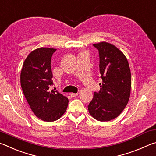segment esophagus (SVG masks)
I'll return each instance as SVG.
<instances>
[{"mask_svg": "<svg viewBox=\"0 0 156 156\" xmlns=\"http://www.w3.org/2000/svg\"><path fill=\"white\" fill-rule=\"evenodd\" d=\"M70 95L72 97H76L78 95V93H73V92H71V93H70Z\"/></svg>", "mask_w": 156, "mask_h": 156, "instance_id": "1", "label": "esophagus"}]
</instances>
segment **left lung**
<instances>
[{
	"label": "left lung",
	"instance_id": "left-lung-1",
	"mask_svg": "<svg viewBox=\"0 0 156 156\" xmlns=\"http://www.w3.org/2000/svg\"><path fill=\"white\" fill-rule=\"evenodd\" d=\"M99 50L100 74L103 83L94 92L88 106L89 113L97 121H110L118 117L129 101L132 78L127 57L116 46L107 42L94 44Z\"/></svg>",
	"mask_w": 156,
	"mask_h": 156
}]
</instances>
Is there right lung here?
Instances as JSON below:
<instances>
[{"label": "right lung", "mask_w": 156, "mask_h": 156, "mask_svg": "<svg viewBox=\"0 0 156 156\" xmlns=\"http://www.w3.org/2000/svg\"><path fill=\"white\" fill-rule=\"evenodd\" d=\"M57 49L41 47L31 51L23 63L20 84L31 110L44 121L58 120L66 110L68 99L59 92L51 90V57Z\"/></svg>", "instance_id": "obj_1"}]
</instances>
